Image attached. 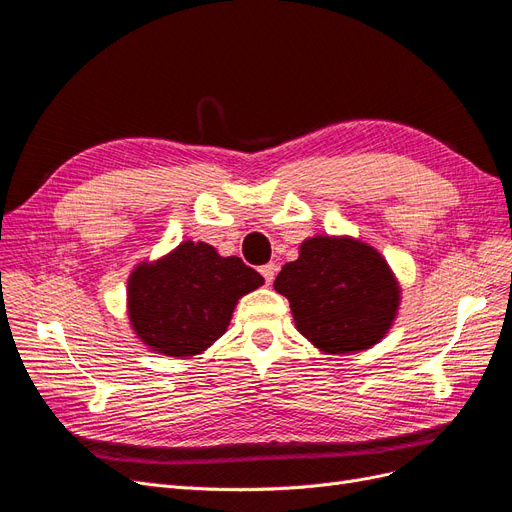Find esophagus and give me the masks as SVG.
Listing matches in <instances>:
<instances>
[{
  "mask_svg": "<svg viewBox=\"0 0 512 512\" xmlns=\"http://www.w3.org/2000/svg\"><path fill=\"white\" fill-rule=\"evenodd\" d=\"M275 271H277V267L273 265V262H267V265H262V267H260V273H262V277H265V282H267V284H271V282H273Z\"/></svg>",
  "mask_w": 512,
  "mask_h": 512,
  "instance_id": "esophagus-1",
  "label": "esophagus"
}]
</instances>
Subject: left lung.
<instances>
[{
    "label": "left lung",
    "instance_id": "obj_1",
    "mask_svg": "<svg viewBox=\"0 0 512 512\" xmlns=\"http://www.w3.org/2000/svg\"><path fill=\"white\" fill-rule=\"evenodd\" d=\"M273 286L290 301L301 335L329 354L380 342L399 305V286L386 260L354 239H307Z\"/></svg>",
    "mask_w": 512,
    "mask_h": 512
}]
</instances>
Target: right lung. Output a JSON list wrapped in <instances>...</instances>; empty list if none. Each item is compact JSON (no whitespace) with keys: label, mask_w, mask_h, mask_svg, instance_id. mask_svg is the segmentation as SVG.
Listing matches in <instances>:
<instances>
[{"label":"right lung","mask_w":512,"mask_h":512,"mask_svg":"<svg viewBox=\"0 0 512 512\" xmlns=\"http://www.w3.org/2000/svg\"><path fill=\"white\" fill-rule=\"evenodd\" d=\"M262 284V275L241 258L185 241L153 265L136 267L128 284V316L153 350L192 356L226 333L237 301Z\"/></svg>","instance_id":"right-lung-1"}]
</instances>
